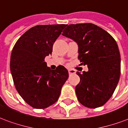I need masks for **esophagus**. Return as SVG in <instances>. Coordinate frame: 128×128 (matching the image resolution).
Masks as SVG:
<instances>
[{
	"instance_id": "34e87169",
	"label": "esophagus",
	"mask_w": 128,
	"mask_h": 128,
	"mask_svg": "<svg viewBox=\"0 0 128 128\" xmlns=\"http://www.w3.org/2000/svg\"><path fill=\"white\" fill-rule=\"evenodd\" d=\"M75 70H72V69H68V74L70 75V74H75Z\"/></svg>"
}]
</instances>
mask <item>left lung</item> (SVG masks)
I'll use <instances>...</instances> for the list:
<instances>
[{
    "mask_svg": "<svg viewBox=\"0 0 128 128\" xmlns=\"http://www.w3.org/2000/svg\"><path fill=\"white\" fill-rule=\"evenodd\" d=\"M62 35L78 45V58L88 72H78L80 82L76 87L77 98L91 108L100 107L112 95L120 76V54L112 36L93 24H71Z\"/></svg>",
    "mask_w": 128,
    "mask_h": 128,
    "instance_id": "left-lung-1",
    "label": "left lung"
}]
</instances>
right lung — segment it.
<instances>
[{"label": "right lung", "mask_w": 128, "mask_h": 128, "mask_svg": "<svg viewBox=\"0 0 128 128\" xmlns=\"http://www.w3.org/2000/svg\"><path fill=\"white\" fill-rule=\"evenodd\" d=\"M65 24L42 25L30 28L16 42L10 57V71L16 89L35 108H45L57 101L68 78L64 66L50 70L44 58Z\"/></svg>", "instance_id": "add662e5"}]
</instances>
